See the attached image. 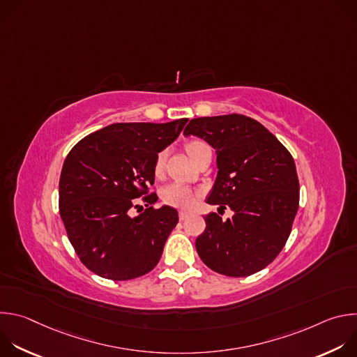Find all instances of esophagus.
<instances>
[{"instance_id":"1","label":"esophagus","mask_w":357,"mask_h":357,"mask_svg":"<svg viewBox=\"0 0 357 357\" xmlns=\"http://www.w3.org/2000/svg\"><path fill=\"white\" fill-rule=\"evenodd\" d=\"M188 218H189V213H188V212H183V211L179 212V220H186Z\"/></svg>"}]
</instances>
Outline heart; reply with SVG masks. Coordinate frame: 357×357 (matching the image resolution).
<instances>
[{
	"label": "heart",
	"instance_id": "heart-1",
	"mask_svg": "<svg viewBox=\"0 0 357 357\" xmlns=\"http://www.w3.org/2000/svg\"><path fill=\"white\" fill-rule=\"evenodd\" d=\"M203 142L202 141H190L189 144H186V152L190 158H193L195 151L197 149V146H200ZM164 164H165V151L160 152L157 161H155V167L154 171L157 175H160L164 169ZM162 200L169 206L178 208V209H190L197 199V195L193 189H190L186 185L182 183H169L167 185L162 192H161Z\"/></svg>",
	"mask_w": 357,
	"mask_h": 357
}]
</instances>
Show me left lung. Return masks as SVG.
<instances>
[{
	"mask_svg": "<svg viewBox=\"0 0 357 357\" xmlns=\"http://www.w3.org/2000/svg\"><path fill=\"white\" fill-rule=\"evenodd\" d=\"M183 134L216 149L219 171L206 202L234 212L227 220L205 216L206 229L195 243L199 257L227 277L259 273L285 245L298 211L292 155L263 124L243 114L193 119Z\"/></svg>",
	"mask_w": 357,
	"mask_h": 357,
	"instance_id": "1",
	"label": "left lung"
}]
</instances>
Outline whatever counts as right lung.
Returning a JSON list of instances; mask_svg holds the SVG:
<instances>
[{
    "label": "right lung",
    "mask_w": 357,
    "mask_h": 357,
    "mask_svg": "<svg viewBox=\"0 0 357 357\" xmlns=\"http://www.w3.org/2000/svg\"><path fill=\"white\" fill-rule=\"evenodd\" d=\"M186 123H116L70 149L59 181V213L80 261L94 274L127 281L158 264L178 212L152 208L158 196L148 195V186L155 181L158 152ZM135 208L139 215L131 217Z\"/></svg>",
    "instance_id": "right-lung-1"
}]
</instances>
